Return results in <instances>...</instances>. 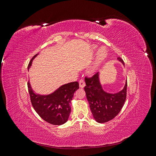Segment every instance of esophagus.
Masks as SVG:
<instances>
[{
    "instance_id": "obj_1",
    "label": "esophagus",
    "mask_w": 156,
    "mask_h": 156,
    "mask_svg": "<svg viewBox=\"0 0 156 156\" xmlns=\"http://www.w3.org/2000/svg\"><path fill=\"white\" fill-rule=\"evenodd\" d=\"M85 87V83L83 81V79H81L79 81V87L80 88H84Z\"/></svg>"
}]
</instances>
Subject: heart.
<instances>
[{"mask_svg": "<svg viewBox=\"0 0 156 156\" xmlns=\"http://www.w3.org/2000/svg\"><path fill=\"white\" fill-rule=\"evenodd\" d=\"M92 48L93 51H96L97 46L93 45ZM107 55H108V51L105 48L102 47V48H100L98 50L94 62L92 63L91 66L89 68L88 70V75H93L98 72V69L101 67V64L105 62V59L107 57Z\"/></svg>", "mask_w": 156, "mask_h": 156, "instance_id": "1", "label": "heart"}]
</instances>
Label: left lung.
<instances>
[{
	"mask_svg": "<svg viewBox=\"0 0 156 156\" xmlns=\"http://www.w3.org/2000/svg\"><path fill=\"white\" fill-rule=\"evenodd\" d=\"M117 59L124 66L123 60L120 57ZM85 83L84 91L94 119L102 124L114 119L121 111L126 101L127 79L124 88L115 93L104 90L101 83L100 73L92 78L85 79Z\"/></svg>",
	"mask_w": 156,
	"mask_h": 156,
	"instance_id": "1",
	"label": "left lung"
}]
</instances>
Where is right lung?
I'll use <instances>...</instances> for the list:
<instances>
[{"label":"right lung","mask_w":156,"mask_h":156,"mask_svg":"<svg viewBox=\"0 0 156 156\" xmlns=\"http://www.w3.org/2000/svg\"><path fill=\"white\" fill-rule=\"evenodd\" d=\"M36 54L30 60L28 69L30 68L32 61L39 55ZM30 101L34 110L45 122L53 125H62L68 120L71 112V101L75 92L79 89V83L71 82L62 84L55 91L48 94L36 92L28 83Z\"/></svg>","instance_id":"1"}]
</instances>
